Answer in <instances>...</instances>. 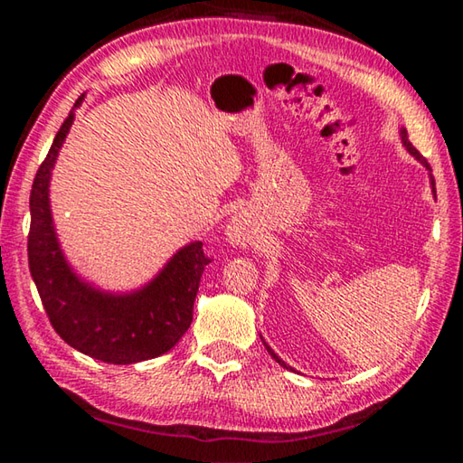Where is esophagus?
I'll return each instance as SVG.
<instances>
[{"label":"esophagus","mask_w":463,"mask_h":463,"mask_svg":"<svg viewBox=\"0 0 463 463\" xmlns=\"http://www.w3.org/2000/svg\"><path fill=\"white\" fill-rule=\"evenodd\" d=\"M229 239L234 242V245H245V242H249V234H247V229L245 224H242L239 218H234V221L231 222L229 226Z\"/></svg>","instance_id":"esophagus-1"}]
</instances>
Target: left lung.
<instances>
[{
  "instance_id": "left-lung-1",
  "label": "left lung",
  "mask_w": 463,
  "mask_h": 463,
  "mask_svg": "<svg viewBox=\"0 0 463 463\" xmlns=\"http://www.w3.org/2000/svg\"><path fill=\"white\" fill-rule=\"evenodd\" d=\"M401 138H402V145L406 146V151H409L412 156H417V161H420L422 163V165H425L429 171H430V167H429V163H427V159H425V156H422L419 151H417V148H414L412 146V143H411V140H409V132H406V128H401ZM430 185H433V192H435V182H433V177H430ZM265 349H268L269 351V355L273 357V359H276V362L279 364V365H284L286 367V370H288V365L284 364V362H281V359L276 355V354H273V351H271V347H269V345H265Z\"/></svg>"
}]
</instances>
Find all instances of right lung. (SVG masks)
I'll return each instance as SVG.
<instances>
[{"label": "right lung", "mask_w": 463, "mask_h": 463, "mask_svg": "<svg viewBox=\"0 0 463 463\" xmlns=\"http://www.w3.org/2000/svg\"><path fill=\"white\" fill-rule=\"evenodd\" d=\"M83 96L75 101V108ZM75 118L71 109L36 171L30 192L28 265L57 335L73 349L106 364L159 357L190 328L194 300L210 257L195 241L179 249L151 284L130 294L99 292L75 276L59 247L49 203L51 171Z\"/></svg>", "instance_id": "obj_1"}]
</instances>
